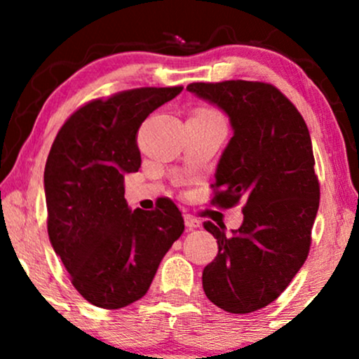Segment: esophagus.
I'll return each mask as SVG.
<instances>
[{"mask_svg":"<svg viewBox=\"0 0 359 359\" xmlns=\"http://www.w3.org/2000/svg\"><path fill=\"white\" fill-rule=\"evenodd\" d=\"M184 221H185V226H187L189 229H196V228H199V226H201V221L197 219L196 216H192V214H185Z\"/></svg>","mask_w":359,"mask_h":359,"instance_id":"esophagus-1","label":"esophagus"}]
</instances>
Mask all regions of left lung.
<instances>
[{"mask_svg":"<svg viewBox=\"0 0 359 359\" xmlns=\"http://www.w3.org/2000/svg\"><path fill=\"white\" fill-rule=\"evenodd\" d=\"M187 90L224 111L233 128L214 175L212 204L245 203L243 224L231 234L224 224L204 222L219 251L203 271V287L214 306L248 314L273 302L309 255L319 209L311 135L271 84L192 82Z\"/></svg>","mask_w":359,"mask_h":359,"instance_id":"obj_1","label":"left lung"}]
</instances>
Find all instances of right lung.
<instances>
[{
    "instance_id": "add662e5",
    "label": "right lung",
    "mask_w": 359,
    "mask_h": 359,
    "mask_svg": "<svg viewBox=\"0 0 359 359\" xmlns=\"http://www.w3.org/2000/svg\"><path fill=\"white\" fill-rule=\"evenodd\" d=\"M182 88H140L94 100L57 133L43 172L52 248L88 302L121 309L142 299L184 233L170 199L128 208L125 175L138 172V128Z\"/></svg>"
}]
</instances>
